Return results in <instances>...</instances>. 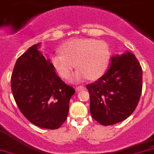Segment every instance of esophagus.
<instances>
[{"label": "esophagus", "mask_w": 154, "mask_h": 154, "mask_svg": "<svg viewBox=\"0 0 154 154\" xmlns=\"http://www.w3.org/2000/svg\"><path fill=\"white\" fill-rule=\"evenodd\" d=\"M84 88H85V87H84V86L80 85V86H78V87H76V90H77V91H80V90H84Z\"/></svg>", "instance_id": "esophagus-1"}]
</instances>
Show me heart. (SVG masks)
<instances>
[{"label":"heart","instance_id":"heart-1","mask_svg":"<svg viewBox=\"0 0 154 154\" xmlns=\"http://www.w3.org/2000/svg\"><path fill=\"white\" fill-rule=\"evenodd\" d=\"M61 51L51 55V61L63 79L70 77L75 64L78 69L73 75L74 80L88 77L97 80L104 75L109 67L111 52L107 43L103 40L72 38L61 45Z\"/></svg>","mask_w":154,"mask_h":154}]
</instances>
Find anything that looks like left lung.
I'll use <instances>...</instances> for the list:
<instances>
[{
    "instance_id": "obj_1",
    "label": "left lung",
    "mask_w": 154,
    "mask_h": 154,
    "mask_svg": "<svg viewBox=\"0 0 154 154\" xmlns=\"http://www.w3.org/2000/svg\"><path fill=\"white\" fill-rule=\"evenodd\" d=\"M93 119L107 126L125 120L135 110L142 92V68L128 51L112 57L107 72L87 84Z\"/></svg>"
}]
</instances>
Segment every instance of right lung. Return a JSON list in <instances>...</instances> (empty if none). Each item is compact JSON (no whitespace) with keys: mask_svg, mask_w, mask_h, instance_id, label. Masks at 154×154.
I'll use <instances>...</instances> for the list:
<instances>
[{"mask_svg":"<svg viewBox=\"0 0 154 154\" xmlns=\"http://www.w3.org/2000/svg\"><path fill=\"white\" fill-rule=\"evenodd\" d=\"M33 45L18 57L11 75V90L22 114L42 128H59L67 119L75 93L56 74L49 60Z\"/></svg>","mask_w":154,"mask_h":154,"instance_id":"add662e5","label":"right lung"}]
</instances>
